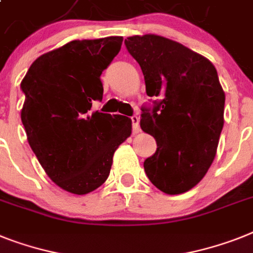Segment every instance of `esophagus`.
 Returning a JSON list of instances; mask_svg holds the SVG:
<instances>
[{
	"mask_svg": "<svg viewBox=\"0 0 253 253\" xmlns=\"http://www.w3.org/2000/svg\"><path fill=\"white\" fill-rule=\"evenodd\" d=\"M131 120V128H133V134H137L139 131V118L137 115H133L130 118Z\"/></svg>",
	"mask_w": 253,
	"mask_h": 253,
	"instance_id": "obj_1",
	"label": "esophagus"
}]
</instances>
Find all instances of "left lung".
Returning <instances> with one entry per match:
<instances>
[{
    "label": "left lung",
    "mask_w": 253,
    "mask_h": 253,
    "mask_svg": "<svg viewBox=\"0 0 253 253\" xmlns=\"http://www.w3.org/2000/svg\"><path fill=\"white\" fill-rule=\"evenodd\" d=\"M126 50L155 98L141 108V128L156 139L155 154L143 168L169 195L193 189L216 156L224 126L225 93L210 60L181 43L156 35L128 37Z\"/></svg>",
    "instance_id": "left-lung-1"
}]
</instances>
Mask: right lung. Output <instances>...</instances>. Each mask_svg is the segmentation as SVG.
<instances>
[{
	"instance_id": "obj_1",
	"label": "right lung",
	"mask_w": 253,
	"mask_h": 253,
	"mask_svg": "<svg viewBox=\"0 0 253 253\" xmlns=\"http://www.w3.org/2000/svg\"><path fill=\"white\" fill-rule=\"evenodd\" d=\"M123 37L75 40L39 56L23 79L22 123L50 179L84 195L107 179L112 156L131 133L130 119L91 110L102 101L101 75Z\"/></svg>"
}]
</instances>
